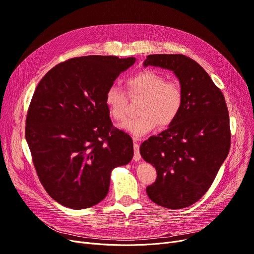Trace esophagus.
Returning a JSON list of instances; mask_svg holds the SVG:
<instances>
[{
	"label": "esophagus",
	"mask_w": 254,
	"mask_h": 254,
	"mask_svg": "<svg viewBox=\"0 0 254 254\" xmlns=\"http://www.w3.org/2000/svg\"><path fill=\"white\" fill-rule=\"evenodd\" d=\"M134 150H135V154H134V161L135 162H138L141 159V154H140V151H139V144L137 141H135L134 143Z\"/></svg>",
	"instance_id": "34e87169"
}]
</instances>
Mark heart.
<instances>
[{"label":"heart","instance_id":"b5f03b06","mask_svg":"<svg viewBox=\"0 0 254 254\" xmlns=\"http://www.w3.org/2000/svg\"><path fill=\"white\" fill-rule=\"evenodd\" d=\"M126 85L130 97H142L139 116L127 119L120 127L140 137L155 129L158 124L168 127L175 122L183 106V93L176 82L166 81V77L153 70L140 71L127 78ZM127 97L124 89L110 85L105 92V105L115 120L127 114Z\"/></svg>","mask_w":254,"mask_h":254}]
</instances>
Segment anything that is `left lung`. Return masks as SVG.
Masks as SVG:
<instances>
[{
    "label": "left lung",
    "mask_w": 254,
    "mask_h": 254,
    "mask_svg": "<svg viewBox=\"0 0 254 254\" xmlns=\"http://www.w3.org/2000/svg\"><path fill=\"white\" fill-rule=\"evenodd\" d=\"M144 66L172 71L183 93L180 114L167 129L140 146L157 173L146 188L149 198L168 209L189 207L214 181L231 147L230 117L221 90L208 73L183 55H150Z\"/></svg>",
    "instance_id": "left-lung-1"
}]
</instances>
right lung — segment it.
Returning <instances> with one entry per match:
<instances>
[{"label":"right lung","instance_id":"obj_1","mask_svg":"<svg viewBox=\"0 0 254 254\" xmlns=\"http://www.w3.org/2000/svg\"><path fill=\"white\" fill-rule=\"evenodd\" d=\"M135 58L87 56L61 63L36 87L25 139L47 193L71 209L97 205L111 172L134 155L131 138L114 128L105 92Z\"/></svg>","mask_w":254,"mask_h":254}]
</instances>
